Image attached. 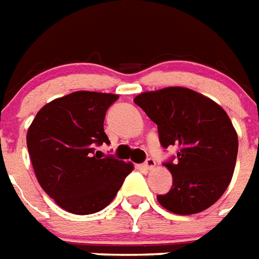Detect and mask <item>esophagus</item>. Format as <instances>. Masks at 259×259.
Listing matches in <instances>:
<instances>
[{
    "label": "esophagus",
    "instance_id": "obj_1",
    "mask_svg": "<svg viewBox=\"0 0 259 259\" xmlns=\"http://www.w3.org/2000/svg\"><path fill=\"white\" fill-rule=\"evenodd\" d=\"M155 164H156L155 159L148 158V159H146V162L143 163V167H144L146 169H152L155 167Z\"/></svg>",
    "mask_w": 259,
    "mask_h": 259
}]
</instances>
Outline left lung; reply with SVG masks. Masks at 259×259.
<instances>
[{"instance_id":"1","label":"left lung","mask_w":259,"mask_h":259,"mask_svg":"<svg viewBox=\"0 0 259 259\" xmlns=\"http://www.w3.org/2000/svg\"><path fill=\"white\" fill-rule=\"evenodd\" d=\"M134 101L158 125L163 148L178 147L177 155L163 163L172 174V186L156 196L159 203L179 215L212 206L230 185L237 162L238 136L227 113L182 87L144 92Z\"/></svg>"}]
</instances>
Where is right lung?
Segmentation results:
<instances>
[{
  "label": "right lung",
  "instance_id": "add662e5",
  "mask_svg": "<svg viewBox=\"0 0 259 259\" xmlns=\"http://www.w3.org/2000/svg\"><path fill=\"white\" fill-rule=\"evenodd\" d=\"M117 95L78 91L38 111L26 135L37 181L60 207L88 215L107 207L132 171V164L101 156L109 144L105 112Z\"/></svg>",
  "mask_w": 259,
  "mask_h": 259
}]
</instances>
